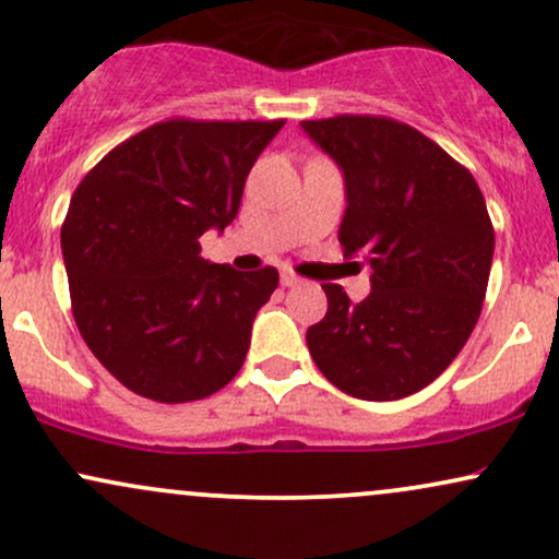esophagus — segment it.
Returning <instances> with one entry per match:
<instances>
[{
	"mask_svg": "<svg viewBox=\"0 0 559 559\" xmlns=\"http://www.w3.org/2000/svg\"><path fill=\"white\" fill-rule=\"evenodd\" d=\"M281 284H284V286H297L299 284V275H294L292 271H284V273H281Z\"/></svg>",
	"mask_w": 559,
	"mask_h": 559,
	"instance_id": "1",
	"label": "esophagus"
}]
</instances>
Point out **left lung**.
Listing matches in <instances>:
<instances>
[{"label":"left lung","mask_w":559,"mask_h":559,"mask_svg":"<svg viewBox=\"0 0 559 559\" xmlns=\"http://www.w3.org/2000/svg\"><path fill=\"white\" fill-rule=\"evenodd\" d=\"M301 128L344 170V254L373 267L360 305L323 284L329 312L307 329V346L344 394L402 400L444 373L476 329L493 258L484 194L465 165L394 118L336 115Z\"/></svg>","instance_id":"8db88e82"}]
</instances>
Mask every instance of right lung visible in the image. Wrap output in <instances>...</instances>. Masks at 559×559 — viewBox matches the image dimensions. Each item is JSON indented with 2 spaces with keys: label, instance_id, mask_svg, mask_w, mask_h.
Here are the masks:
<instances>
[{
  "label": "right lung",
  "instance_id": "1",
  "mask_svg": "<svg viewBox=\"0 0 559 559\" xmlns=\"http://www.w3.org/2000/svg\"><path fill=\"white\" fill-rule=\"evenodd\" d=\"M286 120L168 118L107 152L62 223L83 342L133 394L204 400L239 373L275 267L199 258V236L239 213L243 183Z\"/></svg>",
  "mask_w": 559,
  "mask_h": 559
}]
</instances>
